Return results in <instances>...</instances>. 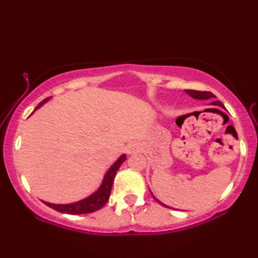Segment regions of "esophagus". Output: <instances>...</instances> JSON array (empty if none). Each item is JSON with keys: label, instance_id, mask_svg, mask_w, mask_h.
Masks as SVG:
<instances>
[{"label": "esophagus", "instance_id": "esophagus-1", "mask_svg": "<svg viewBox=\"0 0 258 258\" xmlns=\"http://www.w3.org/2000/svg\"><path fill=\"white\" fill-rule=\"evenodd\" d=\"M139 149L140 148L137 143H131V145L127 147V149H126V151H127L128 155H132V154H135V152H138Z\"/></svg>", "mask_w": 258, "mask_h": 258}]
</instances>
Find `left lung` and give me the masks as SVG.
<instances>
[{"label":"left lung","instance_id":"8db88e82","mask_svg":"<svg viewBox=\"0 0 258 258\" xmlns=\"http://www.w3.org/2000/svg\"><path fill=\"white\" fill-rule=\"evenodd\" d=\"M185 92H186L187 94H189V95H191V97L194 98V99H199V100H203V99H205V100H207V99H211V98H215V95H214V94H213V93H211V92H207V91L185 90ZM212 104H214V106H218V107L224 108L223 103L220 102V101H213V102H212ZM155 199H156V198H155ZM156 200H157V199H156ZM157 202H158V200H157ZM158 203L163 205V206H165V207H168V206H166V205H164L163 203H160V202H158Z\"/></svg>","mask_w":258,"mask_h":258}]
</instances>
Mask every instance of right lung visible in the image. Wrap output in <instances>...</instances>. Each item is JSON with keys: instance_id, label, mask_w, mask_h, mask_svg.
<instances>
[{"instance_id": "1", "label": "right lung", "mask_w": 258, "mask_h": 258, "mask_svg": "<svg viewBox=\"0 0 258 258\" xmlns=\"http://www.w3.org/2000/svg\"><path fill=\"white\" fill-rule=\"evenodd\" d=\"M50 98H46L43 100L42 102L38 103V106L36 109L42 107L47 100ZM126 160V156L121 155L115 164H113L109 171L106 173L104 175L103 181L100 185L99 189L92 194L89 197L85 199H82L80 202L73 203V204H66V205H56V204H50L46 202H43L46 206H49L51 208H53L54 211H58L60 213H64V214H72V215H80V214H89V213H93L95 211H99L101 209L104 205L107 204L109 196H110L111 192V187H112V183H113V178H115V175L118 168L120 167V165L124 163Z\"/></svg>"}]
</instances>
